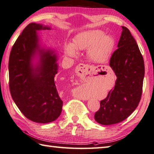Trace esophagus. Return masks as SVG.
I'll list each match as a JSON object with an SVG mask.
<instances>
[{
  "instance_id": "34e87169",
  "label": "esophagus",
  "mask_w": 154,
  "mask_h": 154,
  "mask_svg": "<svg viewBox=\"0 0 154 154\" xmlns=\"http://www.w3.org/2000/svg\"><path fill=\"white\" fill-rule=\"evenodd\" d=\"M88 66H89L83 65V64H79V65L77 66V71H81L82 72H84L85 70H87V69L88 68Z\"/></svg>"
}]
</instances>
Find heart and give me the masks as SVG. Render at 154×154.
I'll list each match as a JSON object with an SVG mask.
<instances>
[{"label":"heart","instance_id":"1","mask_svg":"<svg viewBox=\"0 0 154 154\" xmlns=\"http://www.w3.org/2000/svg\"><path fill=\"white\" fill-rule=\"evenodd\" d=\"M114 46L115 41L111 35H105L100 29H90L75 35L72 44L65 46V51L71 57H75L76 50L88 49L89 59L94 63H104L110 59Z\"/></svg>","mask_w":154,"mask_h":154}]
</instances>
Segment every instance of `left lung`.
<instances>
[{"label": "left lung", "instance_id": "obj_1", "mask_svg": "<svg viewBox=\"0 0 154 154\" xmlns=\"http://www.w3.org/2000/svg\"><path fill=\"white\" fill-rule=\"evenodd\" d=\"M118 49L113 52L110 66L116 76L115 86L100 102L94 115L98 123L110 125L129 116L140 102L145 75L144 60L130 31L122 26Z\"/></svg>", "mask_w": 154, "mask_h": 154}]
</instances>
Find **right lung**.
I'll use <instances>...</instances> for the list:
<instances>
[{
	"label": "right lung",
	"mask_w": 154,
	"mask_h": 154,
	"mask_svg": "<svg viewBox=\"0 0 154 154\" xmlns=\"http://www.w3.org/2000/svg\"><path fill=\"white\" fill-rule=\"evenodd\" d=\"M42 29L51 28L29 23L13 46L9 61V89L14 102L27 119L48 123L60 116L63 101L54 79L58 57L55 50L41 47L37 31Z\"/></svg>",
	"instance_id": "right-lung-1"
}]
</instances>
